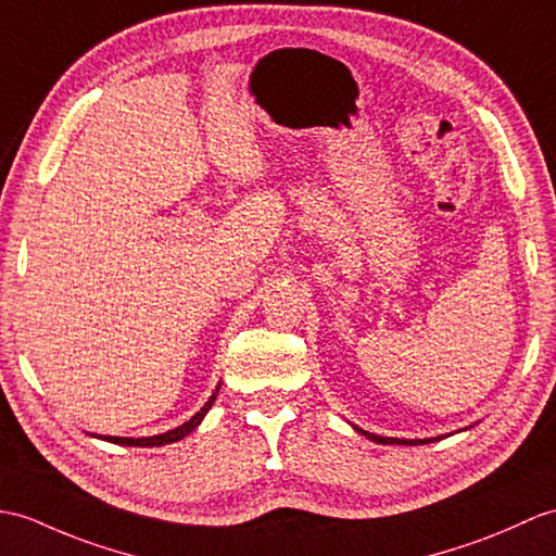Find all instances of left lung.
I'll list each match as a JSON object with an SVG mask.
<instances>
[{"label": "left lung", "instance_id": "left-lung-1", "mask_svg": "<svg viewBox=\"0 0 556 556\" xmlns=\"http://www.w3.org/2000/svg\"><path fill=\"white\" fill-rule=\"evenodd\" d=\"M355 431H357V433H363V435H367L369 441H374V443H383V445H426V443L441 441V438H443V435H438V438H417V441H407V438H383V435H377V433H369V431L357 429V426H355Z\"/></svg>", "mask_w": 556, "mask_h": 556}]
</instances>
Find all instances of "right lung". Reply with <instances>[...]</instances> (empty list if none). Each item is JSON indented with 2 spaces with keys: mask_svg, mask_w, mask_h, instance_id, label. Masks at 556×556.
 <instances>
[{
  "mask_svg": "<svg viewBox=\"0 0 556 556\" xmlns=\"http://www.w3.org/2000/svg\"><path fill=\"white\" fill-rule=\"evenodd\" d=\"M217 393H219V383H217V389L213 391V395L208 397V403H205V405H203V407L197 412V415H193L189 421H185L182 426H177V429H173V431H165V433H159V435H147V438L103 435V441L115 443V445H130V447H161V445H167V443L182 441V438H185V435H189L193 429H197V426L203 421V417L208 415V409L213 407ZM92 435H94V433H92ZM99 438H101V435H99Z\"/></svg>",
  "mask_w": 556,
  "mask_h": 556,
  "instance_id": "1",
  "label": "right lung"
}]
</instances>
